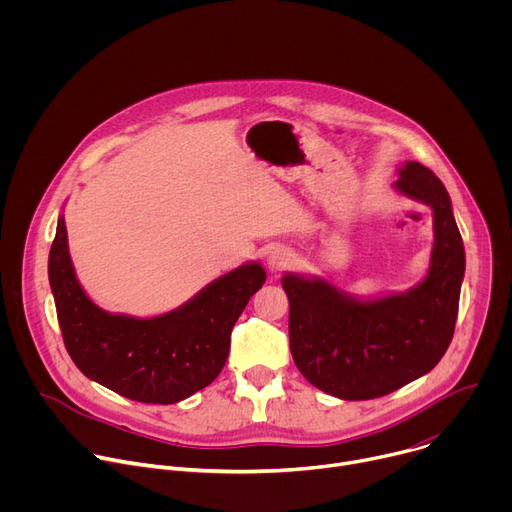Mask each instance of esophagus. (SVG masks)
Here are the masks:
<instances>
[{
    "instance_id": "34e87169",
    "label": "esophagus",
    "mask_w": 512,
    "mask_h": 512,
    "mask_svg": "<svg viewBox=\"0 0 512 512\" xmlns=\"http://www.w3.org/2000/svg\"><path fill=\"white\" fill-rule=\"evenodd\" d=\"M289 265H291V253H289L285 247L277 245V247H273V249L269 251V255H267V267H269L271 273H279V271L287 269Z\"/></svg>"
}]
</instances>
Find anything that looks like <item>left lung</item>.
Wrapping results in <instances>:
<instances>
[{"label": "left lung", "mask_w": 512, "mask_h": 512, "mask_svg": "<svg viewBox=\"0 0 512 512\" xmlns=\"http://www.w3.org/2000/svg\"><path fill=\"white\" fill-rule=\"evenodd\" d=\"M397 176L393 188L433 214L429 269L419 283L358 298L320 275L281 277L296 367L314 387L344 401L383 397L427 375L454 336L466 255L450 194L419 162H405Z\"/></svg>", "instance_id": "left-lung-1"}]
</instances>
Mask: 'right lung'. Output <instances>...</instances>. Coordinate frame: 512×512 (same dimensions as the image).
I'll return each instance as SVG.
<instances>
[{"instance_id": "add662e5", "label": "right lung", "mask_w": 512, "mask_h": 512, "mask_svg": "<svg viewBox=\"0 0 512 512\" xmlns=\"http://www.w3.org/2000/svg\"><path fill=\"white\" fill-rule=\"evenodd\" d=\"M64 346L91 381L139 403H178L223 371L231 332L267 279L259 261L216 277L172 312L137 318L99 308L77 279L64 214L48 255Z\"/></svg>"}]
</instances>
